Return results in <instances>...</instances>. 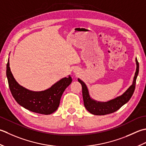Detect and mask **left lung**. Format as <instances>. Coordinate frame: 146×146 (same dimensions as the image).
Wrapping results in <instances>:
<instances>
[{"label": "left lung", "mask_w": 146, "mask_h": 146, "mask_svg": "<svg viewBox=\"0 0 146 146\" xmlns=\"http://www.w3.org/2000/svg\"><path fill=\"white\" fill-rule=\"evenodd\" d=\"M135 61L137 68L135 76L133 77L132 84L130 86L129 89L122 95L115 98L113 100L108 101L107 102H97L96 100L91 99L90 94H89L88 88L85 84V83L81 81V79H78V81L82 85L84 105L85 108L89 112L95 115H105L110 114L117 111L123 105L129 102L133 95V92H134L137 77L139 74V65L137 58H135Z\"/></svg>", "instance_id": "1"}]
</instances>
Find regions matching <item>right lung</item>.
I'll use <instances>...</instances> for the list:
<instances>
[{
    "mask_svg": "<svg viewBox=\"0 0 146 146\" xmlns=\"http://www.w3.org/2000/svg\"><path fill=\"white\" fill-rule=\"evenodd\" d=\"M6 76L11 94L17 103L29 111L43 115L53 113L57 110L62 94L72 81L69 76L60 79L48 90L42 91L28 90L15 80L10 69L9 60L7 64Z\"/></svg>",
    "mask_w": 146,
    "mask_h": 146,
    "instance_id": "right-lung-1",
    "label": "right lung"
}]
</instances>
